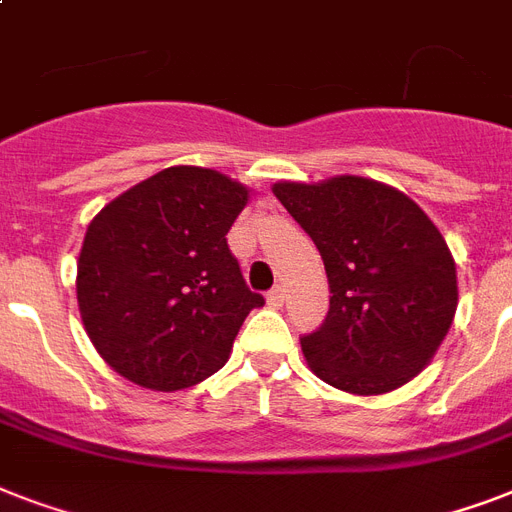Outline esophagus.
Instances as JSON below:
<instances>
[{
    "mask_svg": "<svg viewBox=\"0 0 512 512\" xmlns=\"http://www.w3.org/2000/svg\"><path fill=\"white\" fill-rule=\"evenodd\" d=\"M265 300H268V305H271V308H281V305H284V287H273Z\"/></svg>",
    "mask_w": 512,
    "mask_h": 512,
    "instance_id": "esophagus-1",
    "label": "esophagus"
}]
</instances>
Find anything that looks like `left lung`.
<instances>
[{"label":"left lung","mask_w":512,"mask_h":512,"mask_svg":"<svg viewBox=\"0 0 512 512\" xmlns=\"http://www.w3.org/2000/svg\"><path fill=\"white\" fill-rule=\"evenodd\" d=\"M273 193L327 268V319L300 337L311 372L356 396L417 377L457 311V268L433 220L406 193L369 177L284 180Z\"/></svg>","instance_id":"8db88e82"}]
</instances>
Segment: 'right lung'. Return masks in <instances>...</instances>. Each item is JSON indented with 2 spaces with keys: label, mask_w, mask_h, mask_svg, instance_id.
Segmentation results:
<instances>
[{
  "label": "right lung",
  "mask_w": 512,
  "mask_h": 512,
  "mask_svg": "<svg viewBox=\"0 0 512 512\" xmlns=\"http://www.w3.org/2000/svg\"><path fill=\"white\" fill-rule=\"evenodd\" d=\"M249 188L204 167H167L92 217L76 300L92 345L140 388L183 390L231 356L252 308L228 231Z\"/></svg>",
  "instance_id": "1"
}]
</instances>
